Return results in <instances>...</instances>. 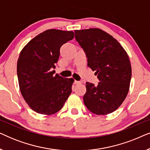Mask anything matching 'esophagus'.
Wrapping results in <instances>:
<instances>
[{
	"label": "esophagus",
	"instance_id": "obj_1",
	"mask_svg": "<svg viewBox=\"0 0 150 150\" xmlns=\"http://www.w3.org/2000/svg\"><path fill=\"white\" fill-rule=\"evenodd\" d=\"M81 81H74V84L75 85H79V84H81Z\"/></svg>",
	"mask_w": 150,
	"mask_h": 150
}]
</instances>
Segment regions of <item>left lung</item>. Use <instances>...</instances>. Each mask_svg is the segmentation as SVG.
<instances>
[{
  "label": "left lung",
  "instance_id": "8db88e82",
  "mask_svg": "<svg viewBox=\"0 0 150 150\" xmlns=\"http://www.w3.org/2000/svg\"><path fill=\"white\" fill-rule=\"evenodd\" d=\"M76 40L85 51L87 65L96 71L98 85L86 83L84 103L98 115L111 113L128 93L132 76L130 61L120 43L100 28L76 30Z\"/></svg>",
  "mask_w": 150,
  "mask_h": 150
}]
</instances>
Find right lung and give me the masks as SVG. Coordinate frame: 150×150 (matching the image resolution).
I'll return each mask as SVG.
<instances>
[{
	"mask_svg": "<svg viewBox=\"0 0 150 150\" xmlns=\"http://www.w3.org/2000/svg\"><path fill=\"white\" fill-rule=\"evenodd\" d=\"M73 31L48 29L22 49L17 63L20 91L32 110L52 115L60 110L71 93L73 79L54 75L62 45L74 38Z\"/></svg>",
	"mask_w": 150,
	"mask_h": 150,
	"instance_id": "1",
	"label": "right lung"
}]
</instances>
